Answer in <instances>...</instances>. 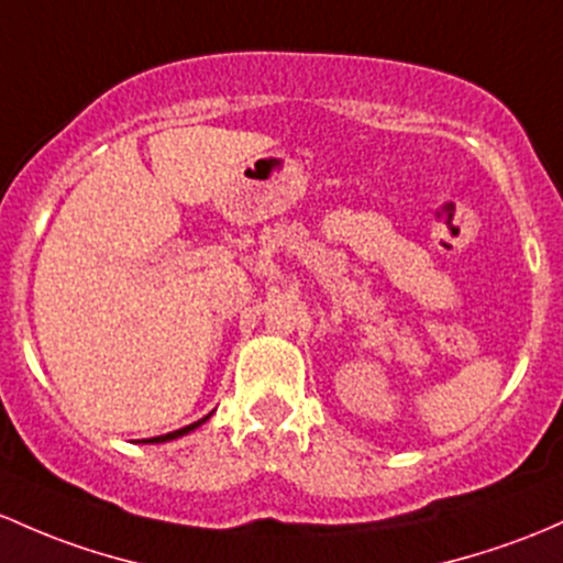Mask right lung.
Here are the masks:
<instances>
[{
    "label": "right lung",
    "instance_id": "right-lung-1",
    "mask_svg": "<svg viewBox=\"0 0 563 563\" xmlns=\"http://www.w3.org/2000/svg\"><path fill=\"white\" fill-rule=\"evenodd\" d=\"M209 416H211V413H209ZM209 416H203V419H198L196 424H187V427H183V429H177V432H168V434H161V438H150V440H142V443H166V440H177V438H183V434L192 432V429H196V427H201L203 421L209 419Z\"/></svg>",
    "mask_w": 563,
    "mask_h": 563
}]
</instances>
